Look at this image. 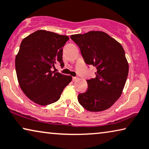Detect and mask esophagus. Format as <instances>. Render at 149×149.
Masks as SVG:
<instances>
[{
	"mask_svg": "<svg viewBox=\"0 0 149 149\" xmlns=\"http://www.w3.org/2000/svg\"><path fill=\"white\" fill-rule=\"evenodd\" d=\"M77 80H78V78H77V77H72V81H77Z\"/></svg>",
	"mask_w": 149,
	"mask_h": 149,
	"instance_id": "1",
	"label": "esophagus"
}]
</instances>
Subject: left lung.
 Segmentation results:
<instances>
[{"instance_id": "obj_1", "label": "left lung", "mask_w": 149, "mask_h": 149, "mask_svg": "<svg viewBox=\"0 0 149 149\" xmlns=\"http://www.w3.org/2000/svg\"><path fill=\"white\" fill-rule=\"evenodd\" d=\"M81 49L85 63L95 66L96 77L87 80L88 89L78 101L90 111H101L113 105L122 93L129 66L122 45L103 31L70 36Z\"/></svg>"}]
</instances>
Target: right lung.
<instances>
[{"label": "right lung", "mask_w": 149, "mask_h": 149, "mask_svg": "<svg viewBox=\"0 0 149 149\" xmlns=\"http://www.w3.org/2000/svg\"><path fill=\"white\" fill-rule=\"evenodd\" d=\"M67 36L38 30L25 38L15 58L17 77L21 90L30 100L48 105L59 100L72 77L52 71L62 60Z\"/></svg>", "instance_id": "1"}]
</instances>
